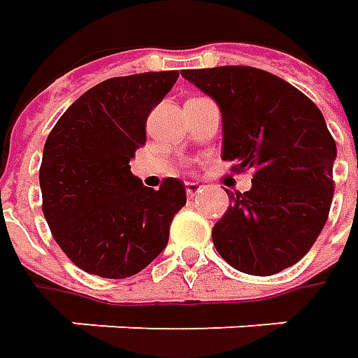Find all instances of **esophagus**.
Wrapping results in <instances>:
<instances>
[{
    "mask_svg": "<svg viewBox=\"0 0 358 358\" xmlns=\"http://www.w3.org/2000/svg\"><path fill=\"white\" fill-rule=\"evenodd\" d=\"M185 189H187V195H189V197H195L197 193H201L203 185H201L199 181H187Z\"/></svg>",
    "mask_w": 358,
    "mask_h": 358,
    "instance_id": "obj_1",
    "label": "esophagus"
}]
</instances>
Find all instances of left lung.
<instances>
[{"instance_id": "obj_1", "label": "left lung", "mask_w": 358, "mask_h": 358, "mask_svg": "<svg viewBox=\"0 0 358 358\" xmlns=\"http://www.w3.org/2000/svg\"><path fill=\"white\" fill-rule=\"evenodd\" d=\"M181 76L219 105L221 157L253 169L231 193L213 245L233 268L268 277L295 265L323 231L333 201L337 145L323 113L281 77L247 65L185 69Z\"/></svg>"}]
</instances>
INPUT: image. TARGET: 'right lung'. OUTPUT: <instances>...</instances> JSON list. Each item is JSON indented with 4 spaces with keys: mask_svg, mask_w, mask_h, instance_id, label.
Segmentation results:
<instances>
[{
    "mask_svg": "<svg viewBox=\"0 0 358 358\" xmlns=\"http://www.w3.org/2000/svg\"><path fill=\"white\" fill-rule=\"evenodd\" d=\"M177 77L153 71L101 81L49 133L39 169L43 215L63 253L85 273L125 279L167 247L185 185L169 177L157 191L145 187L129 161L147 141L151 109Z\"/></svg>",
    "mask_w": 358,
    "mask_h": 358,
    "instance_id": "obj_1",
    "label": "right lung"
}]
</instances>
